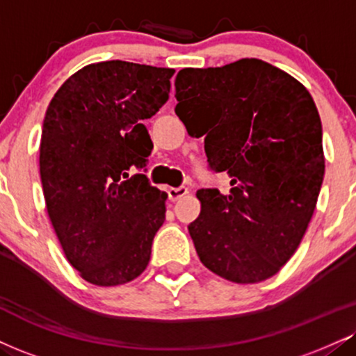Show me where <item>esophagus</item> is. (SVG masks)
I'll return each instance as SVG.
<instances>
[{"label": "esophagus", "instance_id": "1", "mask_svg": "<svg viewBox=\"0 0 356 356\" xmlns=\"http://www.w3.org/2000/svg\"><path fill=\"white\" fill-rule=\"evenodd\" d=\"M187 192H189V189H187V187H184V186H181V187H170V189L167 191V195H169V200H172V202H175V200H179V199H181V197L186 195Z\"/></svg>", "mask_w": 356, "mask_h": 356}]
</instances>
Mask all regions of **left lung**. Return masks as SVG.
<instances>
[{
    "mask_svg": "<svg viewBox=\"0 0 356 356\" xmlns=\"http://www.w3.org/2000/svg\"><path fill=\"white\" fill-rule=\"evenodd\" d=\"M175 114L192 137L205 136L209 169L230 191H197L202 211L189 225L209 270L257 284L300 245L325 174L322 121L310 92L262 59L186 67L175 78Z\"/></svg>",
    "mask_w": 356,
    "mask_h": 356,
    "instance_id": "obj_1",
    "label": "left lung"
}]
</instances>
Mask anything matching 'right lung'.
I'll return each instance as SVG.
<instances>
[{
  "label": "right lung",
  "mask_w": 356,
  "mask_h": 356,
  "mask_svg": "<svg viewBox=\"0 0 356 356\" xmlns=\"http://www.w3.org/2000/svg\"><path fill=\"white\" fill-rule=\"evenodd\" d=\"M174 70L127 61L89 64L64 83L42 122L46 209L70 264L89 284L121 285L147 267L165 220V192L143 169L144 121L169 99Z\"/></svg>",
  "instance_id": "obj_1"
}]
</instances>
